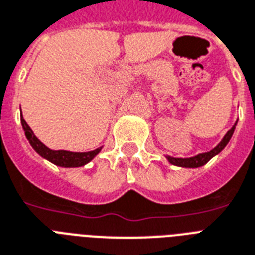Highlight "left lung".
<instances>
[{"instance_id": "1", "label": "left lung", "mask_w": 255, "mask_h": 255, "mask_svg": "<svg viewBox=\"0 0 255 255\" xmlns=\"http://www.w3.org/2000/svg\"><path fill=\"white\" fill-rule=\"evenodd\" d=\"M237 122L238 120L236 121L233 126H232L231 130H228V133L224 135V138L221 139L216 147H213L212 150L207 152H200V154H197L195 156H189V158H174V156H170V155H166V159L171 163V164H174V166H178V167H185V168H197V167H201L204 166L205 163H208L209 160L216 156L217 154L223 151L225 146L229 143V140H231L232 135H233L234 130H236V126H237Z\"/></svg>"}]
</instances>
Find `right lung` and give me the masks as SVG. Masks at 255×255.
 <instances>
[{
  "label": "right lung",
  "instance_id": "1",
  "mask_svg": "<svg viewBox=\"0 0 255 255\" xmlns=\"http://www.w3.org/2000/svg\"><path fill=\"white\" fill-rule=\"evenodd\" d=\"M21 124L23 128L24 135L27 138L28 143L31 144V147L39 154L42 158L47 159L48 162L54 163L55 166L59 167H66V168H73V167H81L85 166L87 163L95 158L100 151L103 146L92 151H85V152H73V151H67V150H51L50 147H47L43 142H40L38 138L35 137V134L31 130V128L27 125V122L24 121V118L22 117L21 113Z\"/></svg>",
  "mask_w": 255,
  "mask_h": 255
}]
</instances>
